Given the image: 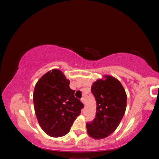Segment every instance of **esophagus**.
Returning <instances> with one entry per match:
<instances>
[{"label":"esophagus","mask_w":159,"mask_h":159,"mask_svg":"<svg viewBox=\"0 0 159 159\" xmlns=\"http://www.w3.org/2000/svg\"><path fill=\"white\" fill-rule=\"evenodd\" d=\"M81 102L84 103H85V98H84V97H83L81 99Z\"/></svg>","instance_id":"obj_1"}]
</instances>
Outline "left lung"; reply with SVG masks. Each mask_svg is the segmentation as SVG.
<instances>
[{"instance_id": "obj_1", "label": "left lung", "mask_w": 159, "mask_h": 159, "mask_svg": "<svg viewBox=\"0 0 159 159\" xmlns=\"http://www.w3.org/2000/svg\"><path fill=\"white\" fill-rule=\"evenodd\" d=\"M91 86V92L96 101V115L87 123V131L91 137H107L117 129L123 117L127 106V95L120 81L107 75Z\"/></svg>"}]
</instances>
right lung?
<instances>
[{"instance_id":"obj_1","label":"right lung","mask_w":159,"mask_h":159,"mask_svg":"<svg viewBox=\"0 0 159 159\" xmlns=\"http://www.w3.org/2000/svg\"><path fill=\"white\" fill-rule=\"evenodd\" d=\"M70 81L58 70H52L38 80L34 91V110L41 128L53 137L64 136L84 105L75 98Z\"/></svg>"}]
</instances>
